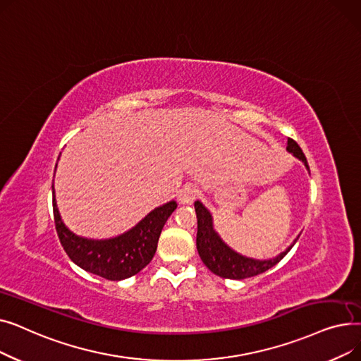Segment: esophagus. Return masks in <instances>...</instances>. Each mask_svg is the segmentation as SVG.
I'll list each match as a JSON object with an SVG mask.
<instances>
[{
  "label": "esophagus",
  "instance_id": "obj_1",
  "mask_svg": "<svg viewBox=\"0 0 361 361\" xmlns=\"http://www.w3.org/2000/svg\"><path fill=\"white\" fill-rule=\"evenodd\" d=\"M196 199V188L193 185H184L178 192V202L181 204H192Z\"/></svg>",
  "mask_w": 361,
  "mask_h": 361
}]
</instances>
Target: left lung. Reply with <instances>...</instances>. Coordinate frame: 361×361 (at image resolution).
I'll list each match as a JSON object with an SVG mask.
<instances>
[{
    "instance_id": "left-lung-1",
    "label": "left lung",
    "mask_w": 361,
    "mask_h": 361,
    "mask_svg": "<svg viewBox=\"0 0 361 361\" xmlns=\"http://www.w3.org/2000/svg\"><path fill=\"white\" fill-rule=\"evenodd\" d=\"M287 150L295 158H298L301 162H305L306 168L310 171L307 159L295 140L288 139ZM195 209H196V215H197L196 245H197L199 256H200L202 262L207 267V269L221 278L244 279V278H252L259 274L267 272L268 269L275 267L276 263H279L283 259V256H286L291 250V247L298 240V237H297L286 252H282L281 255H278L274 259L257 260V259H252V257H245V256H241L240 253L234 252L233 249H230L228 245H226L221 240L218 233L214 230L212 215L199 200L195 202Z\"/></svg>"
}]
</instances>
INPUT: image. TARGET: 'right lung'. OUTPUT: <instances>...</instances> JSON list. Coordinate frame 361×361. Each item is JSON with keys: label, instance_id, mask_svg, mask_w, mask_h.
<instances>
[{"label": "right lung", "instance_id": "obj_1", "mask_svg": "<svg viewBox=\"0 0 361 361\" xmlns=\"http://www.w3.org/2000/svg\"><path fill=\"white\" fill-rule=\"evenodd\" d=\"M177 203L171 200L147 214L136 226L109 240H89L73 234L59 214L54 185L52 209L55 230L67 256L82 269L109 281H121L139 274L154 257L161 231Z\"/></svg>", "mask_w": 361, "mask_h": 361}]
</instances>
